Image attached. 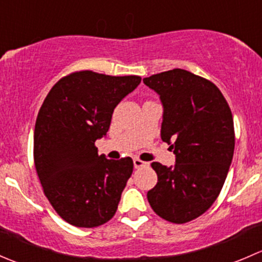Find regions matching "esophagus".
Here are the masks:
<instances>
[{"instance_id":"1","label":"esophagus","mask_w":262,"mask_h":262,"mask_svg":"<svg viewBox=\"0 0 262 262\" xmlns=\"http://www.w3.org/2000/svg\"><path fill=\"white\" fill-rule=\"evenodd\" d=\"M133 163H134V167L136 168H142V167H147L149 163L148 162H144V161L139 160V158H134L133 160Z\"/></svg>"}]
</instances>
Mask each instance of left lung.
<instances>
[{"label": "left lung", "mask_w": 262, "mask_h": 262, "mask_svg": "<svg viewBox=\"0 0 262 262\" xmlns=\"http://www.w3.org/2000/svg\"><path fill=\"white\" fill-rule=\"evenodd\" d=\"M163 106L161 138L176 156L175 166L152 162L158 181L147 192L157 215L182 224L207 212L218 198L234 150L233 116L209 80L175 70L143 78Z\"/></svg>", "instance_id": "1"}]
</instances>
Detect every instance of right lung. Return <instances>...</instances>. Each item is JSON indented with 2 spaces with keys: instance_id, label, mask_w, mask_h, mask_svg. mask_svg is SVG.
Here are the masks:
<instances>
[{
  "instance_id": "add662e5",
  "label": "right lung",
  "mask_w": 262,
  "mask_h": 262,
  "mask_svg": "<svg viewBox=\"0 0 262 262\" xmlns=\"http://www.w3.org/2000/svg\"><path fill=\"white\" fill-rule=\"evenodd\" d=\"M141 80L73 72L52 87L39 110L34 130L36 172L52 207L72 226L99 227L118 209L133 160H107L99 156L95 142L106 136L116 105Z\"/></svg>"
}]
</instances>
